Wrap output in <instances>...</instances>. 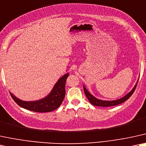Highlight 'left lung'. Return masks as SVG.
<instances>
[{"mask_svg":"<svg viewBox=\"0 0 146 146\" xmlns=\"http://www.w3.org/2000/svg\"><path fill=\"white\" fill-rule=\"evenodd\" d=\"M137 83L136 84L135 86L133 88L131 91L128 94H127L125 96H124L122 98L117 100H114V101H104V100H100L96 99L95 97H94L93 96L90 94L87 91V90L86 89V88L84 86V93L86 94L87 98L88 99V100L90 101V103L94 106H103V107H107V106H116V105L120 104L121 103L125 102L127 100H128L129 98L133 94L135 90L136 87H137Z\"/></svg>","mask_w":146,"mask_h":146,"instance_id":"obj_1","label":"left lung"}]
</instances>
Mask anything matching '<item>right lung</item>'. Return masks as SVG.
<instances>
[{
    "label": "right lung",
    "mask_w": 146,
    "mask_h": 146,
    "mask_svg": "<svg viewBox=\"0 0 146 146\" xmlns=\"http://www.w3.org/2000/svg\"><path fill=\"white\" fill-rule=\"evenodd\" d=\"M69 73L64 75L56 82L51 93L45 98L35 102H25L17 98L10 93L12 98L19 106L38 112H48L56 110L62 104L65 96V84Z\"/></svg>",
    "instance_id": "add662e5"
}]
</instances>
